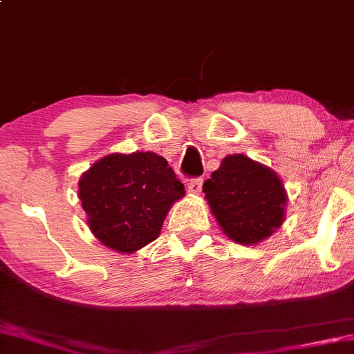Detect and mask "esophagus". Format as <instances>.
Returning <instances> with one entry per match:
<instances>
[{
  "label": "esophagus",
  "instance_id": "34e87169",
  "mask_svg": "<svg viewBox=\"0 0 354 354\" xmlns=\"http://www.w3.org/2000/svg\"><path fill=\"white\" fill-rule=\"evenodd\" d=\"M201 189H203V180L201 178H196V180H191L188 183V193L191 194H201Z\"/></svg>",
  "mask_w": 354,
  "mask_h": 354
}]
</instances>
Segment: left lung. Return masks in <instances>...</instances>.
Here are the masks:
<instances>
[{
  "mask_svg": "<svg viewBox=\"0 0 354 354\" xmlns=\"http://www.w3.org/2000/svg\"><path fill=\"white\" fill-rule=\"evenodd\" d=\"M203 193L223 232L237 244H259L285 221L287 191L280 176L241 153L221 161Z\"/></svg>",
  "mask_w": 354,
  "mask_h": 354,
  "instance_id": "1",
  "label": "left lung"
}]
</instances>
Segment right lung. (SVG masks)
I'll use <instances>...</instances> for the list:
<instances>
[{
	"mask_svg": "<svg viewBox=\"0 0 354 354\" xmlns=\"http://www.w3.org/2000/svg\"><path fill=\"white\" fill-rule=\"evenodd\" d=\"M185 196L163 156L153 151L112 153L79 180V198L95 239L120 254H133L160 236L174 201Z\"/></svg>",
	"mask_w": 354,
	"mask_h": 354,
	"instance_id": "add662e5",
	"label": "right lung"
}]
</instances>
